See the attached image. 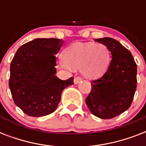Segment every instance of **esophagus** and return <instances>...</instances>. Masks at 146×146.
<instances>
[{"mask_svg": "<svg viewBox=\"0 0 146 146\" xmlns=\"http://www.w3.org/2000/svg\"><path fill=\"white\" fill-rule=\"evenodd\" d=\"M81 81H82V78L80 77V76H76V77L74 78V80H73V82H74L75 84H78V83L81 82Z\"/></svg>", "mask_w": 146, "mask_h": 146, "instance_id": "obj_1", "label": "esophagus"}]
</instances>
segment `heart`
Here are the masks:
<instances>
[{
  "mask_svg": "<svg viewBox=\"0 0 146 146\" xmlns=\"http://www.w3.org/2000/svg\"><path fill=\"white\" fill-rule=\"evenodd\" d=\"M110 60L111 52L106 45L78 42L64 50L61 64L64 67L80 68L81 73L88 78H97L106 71Z\"/></svg>",
  "mask_w": 146,
  "mask_h": 146,
  "instance_id": "1",
  "label": "heart"
}]
</instances>
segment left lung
<instances>
[{
    "instance_id": "1",
    "label": "left lung",
    "mask_w": 146,
    "mask_h": 146,
    "mask_svg": "<svg viewBox=\"0 0 146 146\" xmlns=\"http://www.w3.org/2000/svg\"><path fill=\"white\" fill-rule=\"evenodd\" d=\"M95 41L108 48L112 59L106 73L92 81L86 103L95 116L111 119L131 105L136 89L137 66L130 51L117 40L105 37Z\"/></svg>"
}]
</instances>
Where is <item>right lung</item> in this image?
I'll return each instance as SVG.
<instances>
[{"instance_id": "add662e5", "label": "right lung", "mask_w": 146, "mask_h": 146, "mask_svg": "<svg viewBox=\"0 0 146 146\" xmlns=\"http://www.w3.org/2000/svg\"><path fill=\"white\" fill-rule=\"evenodd\" d=\"M58 38H35L22 45L10 63L9 87L13 102L31 117H42L57 108L61 93L73 78L57 77L56 56L63 45Z\"/></svg>"}]
</instances>
